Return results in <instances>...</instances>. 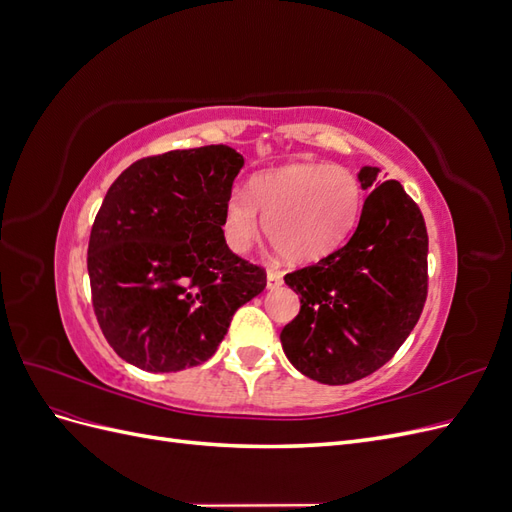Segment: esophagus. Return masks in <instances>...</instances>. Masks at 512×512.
Returning a JSON list of instances; mask_svg holds the SVG:
<instances>
[{
    "instance_id": "34e87169",
    "label": "esophagus",
    "mask_w": 512,
    "mask_h": 512,
    "mask_svg": "<svg viewBox=\"0 0 512 512\" xmlns=\"http://www.w3.org/2000/svg\"><path fill=\"white\" fill-rule=\"evenodd\" d=\"M284 284V280H282V273L280 271H269L267 273V288L269 290H277Z\"/></svg>"
}]
</instances>
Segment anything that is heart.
<instances>
[{
	"label": "heart",
	"instance_id": "heart-1",
	"mask_svg": "<svg viewBox=\"0 0 512 512\" xmlns=\"http://www.w3.org/2000/svg\"><path fill=\"white\" fill-rule=\"evenodd\" d=\"M363 205L361 181L350 168L292 162L247 181L245 196L224 205L222 235L243 254L258 239V218L273 250L292 265H314L344 245Z\"/></svg>",
	"mask_w": 512,
	"mask_h": 512
}]
</instances>
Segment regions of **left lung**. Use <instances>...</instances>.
<instances>
[{
  "label": "left lung",
  "instance_id": "8db88e82",
  "mask_svg": "<svg viewBox=\"0 0 512 512\" xmlns=\"http://www.w3.org/2000/svg\"><path fill=\"white\" fill-rule=\"evenodd\" d=\"M378 173L363 166L361 188ZM427 250L418 205L399 181L377 185L344 247L284 277L301 299L280 335L288 361L322 384H350L389 363L421 318Z\"/></svg>",
  "mask_w": 512,
  "mask_h": 512
}]
</instances>
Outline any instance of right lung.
I'll return each instance as SVG.
<instances>
[{
    "label": "right lung",
    "mask_w": 512,
    "mask_h": 512,
    "mask_svg": "<svg viewBox=\"0 0 512 512\" xmlns=\"http://www.w3.org/2000/svg\"><path fill=\"white\" fill-rule=\"evenodd\" d=\"M243 156L226 145L134 162L108 188L91 226L87 271L106 342L145 371L166 374L215 354L237 309L267 273L222 235Z\"/></svg>",
    "instance_id": "add662e5"
}]
</instances>
